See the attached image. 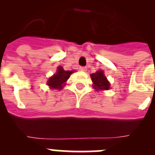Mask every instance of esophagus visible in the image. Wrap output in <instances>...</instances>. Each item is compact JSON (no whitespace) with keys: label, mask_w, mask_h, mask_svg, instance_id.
Listing matches in <instances>:
<instances>
[{"label":"esophagus","mask_w":155,"mask_h":155,"mask_svg":"<svg viewBox=\"0 0 155 155\" xmlns=\"http://www.w3.org/2000/svg\"><path fill=\"white\" fill-rule=\"evenodd\" d=\"M79 70L81 71H87V68H86L85 67H81V68H79Z\"/></svg>","instance_id":"obj_1"}]
</instances>
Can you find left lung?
Listing matches in <instances>:
<instances>
[{"label": "left lung", "mask_w": 155, "mask_h": 155, "mask_svg": "<svg viewBox=\"0 0 155 155\" xmlns=\"http://www.w3.org/2000/svg\"><path fill=\"white\" fill-rule=\"evenodd\" d=\"M91 78L93 82V87L96 91L109 90L110 83L107 80L102 71H98L91 74Z\"/></svg>", "instance_id": "left-lung-1"}]
</instances>
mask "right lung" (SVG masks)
<instances>
[{"label": "right lung", "instance_id": "1", "mask_svg": "<svg viewBox=\"0 0 155 155\" xmlns=\"http://www.w3.org/2000/svg\"><path fill=\"white\" fill-rule=\"evenodd\" d=\"M74 71H64L62 67L57 68V73L50 77L47 81V85L52 89H62L65 85V82L68 81L70 76Z\"/></svg>", "mask_w": 155, "mask_h": 155}]
</instances>
